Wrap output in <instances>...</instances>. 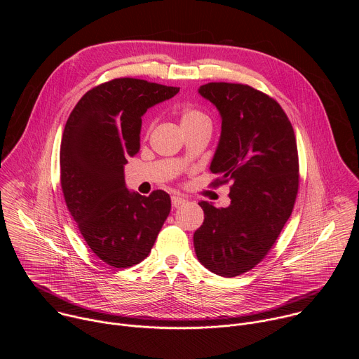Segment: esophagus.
<instances>
[{"label": "esophagus", "mask_w": 359, "mask_h": 359, "mask_svg": "<svg viewBox=\"0 0 359 359\" xmlns=\"http://www.w3.org/2000/svg\"><path fill=\"white\" fill-rule=\"evenodd\" d=\"M184 201H186V198L182 197V196H179V194L172 196V206H173V208H179L180 204H183Z\"/></svg>", "instance_id": "34e87169"}]
</instances>
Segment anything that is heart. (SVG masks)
I'll return each mask as SVG.
<instances>
[{
  "label": "heart",
  "instance_id": "b5f03b06",
  "mask_svg": "<svg viewBox=\"0 0 359 359\" xmlns=\"http://www.w3.org/2000/svg\"><path fill=\"white\" fill-rule=\"evenodd\" d=\"M180 116V125L182 128H189V126H194V125H198V123H203V122H209V118L208 115L201 112L200 109L197 108H191V107H187V108H183L179 114ZM151 128V123L147 126V130Z\"/></svg>",
  "mask_w": 359,
  "mask_h": 359
}]
</instances>
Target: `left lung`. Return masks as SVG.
<instances>
[{
    "mask_svg": "<svg viewBox=\"0 0 359 359\" xmlns=\"http://www.w3.org/2000/svg\"><path fill=\"white\" fill-rule=\"evenodd\" d=\"M200 95L222 115V136L210 186L231 182L229 208L200 201L203 224L193 243L198 262L222 277L254 269L290 219L299 184L292 125L278 102L244 83L210 82Z\"/></svg>",
    "mask_w": 359,
    "mask_h": 359,
    "instance_id": "left-lung-1",
    "label": "left lung"
}]
</instances>
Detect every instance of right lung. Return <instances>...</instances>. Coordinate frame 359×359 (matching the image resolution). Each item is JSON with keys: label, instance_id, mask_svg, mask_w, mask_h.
<instances>
[{"label": "right lung", "instance_id": "1", "mask_svg": "<svg viewBox=\"0 0 359 359\" xmlns=\"http://www.w3.org/2000/svg\"><path fill=\"white\" fill-rule=\"evenodd\" d=\"M177 92L116 78L88 90L67 121L60 151L64 198L92 252L111 267L144 260L170 213L166 191L146 197L126 189L123 165L140 149L143 114Z\"/></svg>", "mask_w": 359, "mask_h": 359}]
</instances>
